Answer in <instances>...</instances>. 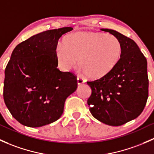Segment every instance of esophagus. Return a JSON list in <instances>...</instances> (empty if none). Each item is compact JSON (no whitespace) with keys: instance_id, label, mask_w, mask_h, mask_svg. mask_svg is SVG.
<instances>
[{"instance_id":"obj_1","label":"esophagus","mask_w":154,"mask_h":154,"mask_svg":"<svg viewBox=\"0 0 154 154\" xmlns=\"http://www.w3.org/2000/svg\"><path fill=\"white\" fill-rule=\"evenodd\" d=\"M85 83V80L84 79H82V78L81 77H78L77 78V84H79V85H81V84Z\"/></svg>"}]
</instances>
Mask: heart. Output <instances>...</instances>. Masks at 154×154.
<instances>
[{
    "label": "heart",
    "mask_w": 154,
    "mask_h": 154,
    "mask_svg": "<svg viewBox=\"0 0 154 154\" xmlns=\"http://www.w3.org/2000/svg\"><path fill=\"white\" fill-rule=\"evenodd\" d=\"M123 46L116 37L94 31H79L67 36L56 49V59L62 70L70 71L79 64L92 79L110 73L120 62Z\"/></svg>",
    "instance_id": "obj_1"
}]
</instances>
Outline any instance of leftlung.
Here are the masks:
<instances>
[{"label": "left lung", "mask_w": 154, "mask_h": 154, "mask_svg": "<svg viewBox=\"0 0 154 154\" xmlns=\"http://www.w3.org/2000/svg\"><path fill=\"white\" fill-rule=\"evenodd\" d=\"M123 46L120 62L110 73L87 82L92 90L87 100L92 116L101 123L119 126L142 113L148 97L147 60L133 39L109 29Z\"/></svg>", "instance_id": "8db88e82"}]
</instances>
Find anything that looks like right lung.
<instances>
[{
  "mask_svg": "<svg viewBox=\"0 0 154 154\" xmlns=\"http://www.w3.org/2000/svg\"><path fill=\"white\" fill-rule=\"evenodd\" d=\"M64 27L35 34L18 44L5 70L4 99L13 117L29 127H41L62 116L64 102L77 89L76 78L57 68L56 49Z\"/></svg>",
  "mask_w": 154,
  "mask_h": 154,
  "instance_id": "right-lung-1",
  "label": "right lung"
}]
</instances>
